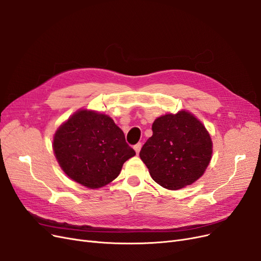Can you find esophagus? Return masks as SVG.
<instances>
[{"instance_id":"1","label":"esophagus","mask_w":261,"mask_h":261,"mask_svg":"<svg viewBox=\"0 0 261 261\" xmlns=\"http://www.w3.org/2000/svg\"><path fill=\"white\" fill-rule=\"evenodd\" d=\"M140 149H141V143H140V142H138L137 145H135V146H134V150L136 151V154H138V153H139V152H140Z\"/></svg>"}]
</instances>
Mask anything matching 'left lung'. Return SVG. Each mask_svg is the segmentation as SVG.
<instances>
[{
  "instance_id": "left-lung-1",
  "label": "left lung",
  "mask_w": 261,
  "mask_h": 261,
  "mask_svg": "<svg viewBox=\"0 0 261 261\" xmlns=\"http://www.w3.org/2000/svg\"><path fill=\"white\" fill-rule=\"evenodd\" d=\"M152 132L139 156L156 184L179 190L203 176L212 159L213 141L200 120L186 110L167 113L155 119Z\"/></svg>"
}]
</instances>
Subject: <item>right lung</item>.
I'll return each instance as SVG.
<instances>
[{
    "instance_id": "right-lung-1",
    "label": "right lung",
    "mask_w": 261,
    "mask_h": 261,
    "mask_svg": "<svg viewBox=\"0 0 261 261\" xmlns=\"http://www.w3.org/2000/svg\"><path fill=\"white\" fill-rule=\"evenodd\" d=\"M54 153L65 174L89 189L113 181L135 152L109 115L81 109L54 135Z\"/></svg>"
}]
</instances>
